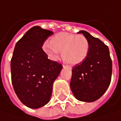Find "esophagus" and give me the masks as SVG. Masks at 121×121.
Returning <instances> with one entry per match:
<instances>
[{
  "label": "esophagus",
  "mask_w": 121,
  "mask_h": 121,
  "mask_svg": "<svg viewBox=\"0 0 121 121\" xmlns=\"http://www.w3.org/2000/svg\"><path fill=\"white\" fill-rule=\"evenodd\" d=\"M63 67H64V68H70L69 66H66V65H63Z\"/></svg>",
  "instance_id": "34e87169"
}]
</instances>
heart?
Listing matches in <instances>:
<instances>
[{
	"instance_id": "1",
	"label": "heart",
	"mask_w": 121,
	"mask_h": 121,
	"mask_svg": "<svg viewBox=\"0 0 121 121\" xmlns=\"http://www.w3.org/2000/svg\"><path fill=\"white\" fill-rule=\"evenodd\" d=\"M42 48L52 60H57L59 52H61L64 61L70 65H76L87 57L90 44L84 35L60 32L55 35L50 41H45Z\"/></svg>"
}]
</instances>
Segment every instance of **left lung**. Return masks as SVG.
Returning a JSON list of instances; mask_svg holds the SVG:
<instances>
[{"mask_svg": "<svg viewBox=\"0 0 121 121\" xmlns=\"http://www.w3.org/2000/svg\"><path fill=\"white\" fill-rule=\"evenodd\" d=\"M89 41L87 57L72 69L70 86L76 99L91 103L99 99L108 89L112 78V62L109 48L99 39L81 30Z\"/></svg>", "mask_w": 121, "mask_h": 121, "instance_id": "8db88e82", "label": "left lung"}]
</instances>
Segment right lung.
<instances>
[{
	"mask_svg": "<svg viewBox=\"0 0 121 121\" xmlns=\"http://www.w3.org/2000/svg\"><path fill=\"white\" fill-rule=\"evenodd\" d=\"M53 32L39 26L30 28L17 43L11 60L12 82L23 104L38 109L50 100L52 85L62 65L48 60L42 49Z\"/></svg>",
	"mask_w": 121,
	"mask_h": 121,
	"instance_id": "obj_1",
	"label": "right lung"
}]
</instances>
